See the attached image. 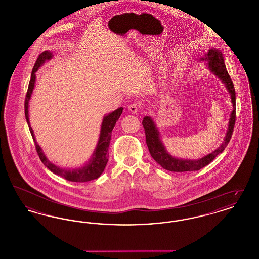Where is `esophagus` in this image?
<instances>
[{
    "instance_id": "34e87169",
    "label": "esophagus",
    "mask_w": 259,
    "mask_h": 259,
    "mask_svg": "<svg viewBox=\"0 0 259 259\" xmlns=\"http://www.w3.org/2000/svg\"><path fill=\"white\" fill-rule=\"evenodd\" d=\"M139 110H140V105L136 104V103L129 105V107H128V111L132 112V113H137Z\"/></svg>"
}]
</instances>
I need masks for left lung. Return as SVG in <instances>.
Returning a JSON list of instances; mask_svg holds the SVG:
<instances>
[{
    "label": "left lung",
    "instance_id": "8db88e82",
    "mask_svg": "<svg viewBox=\"0 0 259 259\" xmlns=\"http://www.w3.org/2000/svg\"><path fill=\"white\" fill-rule=\"evenodd\" d=\"M200 61H207V67L209 71L218 76L219 79L222 80L225 88L227 89L228 93L231 97L232 103V111L230 114L228 128L226 131V134L224 137V140L222 142L221 147L213 150L209 154L203 156L202 158H199L196 160L191 159H182L177 158L171 155L167 149L165 148L162 140H161L160 132L156 126L155 122L150 116H145L143 119V126L146 132V142L148 145V150L152 158L156 161L161 167L165 170L171 171V172H188V171H198L202 169L203 167L207 166L211 161L213 160L217 155L222 153L228 145L235 125V118H236V93H235L234 85L230 78V75L227 73L224 58L222 51L215 48H211L210 50L205 54L204 57L200 58Z\"/></svg>",
    "mask_w": 259,
    "mask_h": 259
}]
</instances>
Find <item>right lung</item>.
I'll return each instance as SVG.
<instances>
[{"label": "right lung", "instance_id": "add662e5", "mask_svg": "<svg viewBox=\"0 0 259 259\" xmlns=\"http://www.w3.org/2000/svg\"><path fill=\"white\" fill-rule=\"evenodd\" d=\"M52 57H53L52 52L50 50H46L38 55L37 61L35 63V66L33 68L32 74H31V79H30V83L28 87L27 95L25 99L24 108L26 121L28 123L30 132H31L32 137L34 139V142L36 144V148H37L39 159L44 163V165L46 167H48L51 172L66 179L67 181L74 182V183L89 182V181H92V180H95L99 178L106 168V165L109 160L108 149H109L110 141H111V131L114 128L116 121L120 117L122 111H123V108H118L117 110L106 114L103 117L97 146L92 153L91 158L87 161V163H84V165H82L79 168L69 169V168H62V167L55 165L54 163H52L51 161L48 159L47 155L45 154L41 148L38 146L35 135H34V131L30 125V120H29V102H30V99L32 96L33 90L35 88L36 72L38 70L39 67H41L46 62L50 61Z\"/></svg>", "mask_w": 259, "mask_h": 259}]
</instances>
